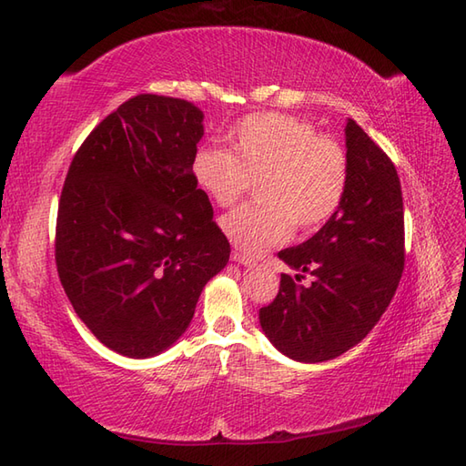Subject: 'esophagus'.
<instances>
[{
  "label": "esophagus",
  "instance_id": "34e87169",
  "mask_svg": "<svg viewBox=\"0 0 466 466\" xmlns=\"http://www.w3.org/2000/svg\"><path fill=\"white\" fill-rule=\"evenodd\" d=\"M231 258L235 260V263L245 265V267H253V265H255V258H253V257H248V255H245L243 251H233Z\"/></svg>",
  "mask_w": 466,
  "mask_h": 466
}]
</instances>
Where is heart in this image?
<instances>
[{"mask_svg":"<svg viewBox=\"0 0 466 466\" xmlns=\"http://www.w3.org/2000/svg\"><path fill=\"white\" fill-rule=\"evenodd\" d=\"M233 152L201 146L191 160L198 187L215 206L229 208L258 179L257 203L233 209L219 227L248 255L287 241L294 223L314 231L334 218L348 187V156L330 136L316 134L310 122L260 112L229 132Z\"/></svg>","mask_w":466,"mask_h":466,"instance_id":"heart-1","label":"heart"}]
</instances>
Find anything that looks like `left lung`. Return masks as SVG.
<instances>
[{"mask_svg":"<svg viewBox=\"0 0 466 466\" xmlns=\"http://www.w3.org/2000/svg\"><path fill=\"white\" fill-rule=\"evenodd\" d=\"M348 187L342 206L309 241L279 258L310 272L280 275L277 299L258 310L260 328L282 354L334 360L364 339L400 285L405 263L403 198L393 162L354 120L346 124Z\"/></svg>","mask_w":466,"mask_h":466,"instance_id":"left-lung-1","label":"left lung"}]
</instances>
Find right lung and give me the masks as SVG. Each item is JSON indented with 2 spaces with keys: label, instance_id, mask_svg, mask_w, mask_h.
I'll use <instances>...</instances> for the list:
<instances>
[{
  "label": "right lung",
  "instance_id": "obj_1",
  "mask_svg": "<svg viewBox=\"0 0 466 466\" xmlns=\"http://www.w3.org/2000/svg\"><path fill=\"white\" fill-rule=\"evenodd\" d=\"M203 112L138 95L88 134L56 213L61 285L98 342L127 358L162 354L186 332L231 247L191 174Z\"/></svg>",
  "mask_w": 466,
  "mask_h": 466
}]
</instances>
